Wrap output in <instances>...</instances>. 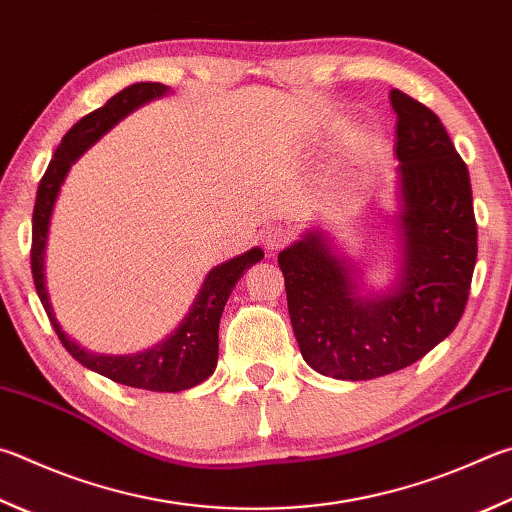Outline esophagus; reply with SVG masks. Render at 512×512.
I'll return each mask as SVG.
<instances>
[{
	"mask_svg": "<svg viewBox=\"0 0 512 512\" xmlns=\"http://www.w3.org/2000/svg\"><path fill=\"white\" fill-rule=\"evenodd\" d=\"M288 239H291V232L284 226H271L264 232V248L268 253H275V250H280L288 244Z\"/></svg>",
	"mask_w": 512,
	"mask_h": 512,
	"instance_id": "34e87169",
	"label": "esophagus"
}]
</instances>
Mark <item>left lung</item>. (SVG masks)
I'll return each mask as SVG.
<instances>
[{
  "instance_id": "left-lung-1",
  "label": "left lung",
  "mask_w": 512,
  "mask_h": 512,
  "mask_svg": "<svg viewBox=\"0 0 512 512\" xmlns=\"http://www.w3.org/2000/svg\"><path fill=\"white\" fill-rule=\"evenodd\" d=\"M401 179V280L378 300L356 295L322 232L277 257L302 358L324 376L371 380L410 367L457 327L477 264L470 174L432 109L392 89Z\"/></svg>"
}]
</instances>
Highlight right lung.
Returning a JSON list of instances; mask_svg holds the SVG:
<instances>
[{"instance_id": "1", "label": "right lung", "mask_w": 512, "mask_h": 512, "mask_svg": "<svg viewBox=\"0 0 512 512\" xmlns=\"http://www.w3.org/2000/svg\"><path fill=\"white\" fill-rule=\"evenodd\" d=\"M167 91L161 82H136L123 91H118L114 98H109L100 109L91 111L85 118H80L55 150L53 159L46 167L40 185H37V197L33 208V244H31V273L35 282V291L40 295L46 315L53 324V331L58 333L62 347L67 349L80 365L96 371L100 376H107L114 383L150 389V392H181L199 385L212 376L217 367L219 356V320L224 313V306L232 293V288L244 275L246 268L264 257L259 248L248 250L230 262L212 268L210 275L203 282L201 291L194 300L190 313L185 315L170 338H165L159 345L134 356H94L85 349H80L76 342L64 336L60 324L55 322L49 295L44 286V253L46 237H49V221L53 212V203L58 199L60 185L67 176L69 167L76 163L78 156L94 145L98 138L114 127L120 118H125L129 111L141 107L143 102L159 98Z\"/></svg>"}]
</instances>
